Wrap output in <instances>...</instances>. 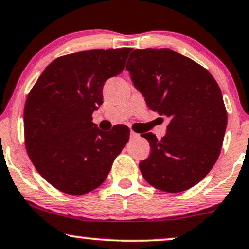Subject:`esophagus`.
Masks as SVG:
<instances>
[{"label":"esophagus","instance_id":"34e87169","mask_svg":"<svg viewBox=\"0 0 249 249\" xmlns=\"http://www.w3.org/2000/svg\"><path fill=\"white\" fill-rule=\"evenodd\" d=\"M130 137L132 138V139H136V138H139V134L136 133V132H134V131L131 130L130 131Z\"/></svg>","mask_w":249,"mask_h":249}]
</instances>
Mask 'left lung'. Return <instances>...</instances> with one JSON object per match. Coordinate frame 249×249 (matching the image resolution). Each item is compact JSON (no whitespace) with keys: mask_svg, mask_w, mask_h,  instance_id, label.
I'll return each instance as SVG.
<instances>
[{"mask_svg":"<svg viewBox=\"0 0 249 249\" xmlns=\"http://www.w3.org/2000/svg\"><path fill=\"white\" fill-rule=\"evenodd\" d=\"M126 65L148 107L170 119L159 140L142 136L151 154L139 163L157 189L181 193L208 175L220 154L227 113L220 88L204 67L169 49L134 50Z\"/></svg>","mask_w":249,"mask_h":249,"instance_id":"left-lung-1","label":"left lung"}]
</instances>
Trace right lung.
<instances>
[{
  "label": "right lung",
  "mask_w": 249,
  "mask_h": 249,
  "mask_svg": "<svg viewBox=\"0 0 249 249\" xmlns=\"http://www.w3.org/2000/svg\"><path fill=\"white\" fill-rule=\"evenodd\" d=\"M132 49L89 50L60 56L45 68L24 107L26 151L43 178L68 195L106 181L130 138L125 125L104 132L92 123L103 86L125 68Z\"/></svg>",
  "instance_id": "1"
}]
</instances>
